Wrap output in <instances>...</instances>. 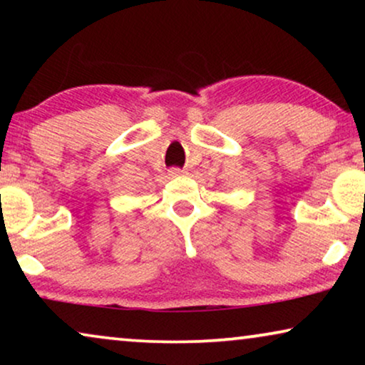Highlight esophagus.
I'll use <instances>...</instances> for the list:
<instances>
[{"mask_svg": "<svg viewBox=\"0 0 365 365\" xmlns=\"http://www.w3.org/2000/svg\"><path fill=\"white\" fill-rule=\"evenodd\" d=\"M181 174H186V171H184V169H181V168H171V169H169V176L176 178V176H181Z\"/></svg>", "mask_w": 365, "mask_h": 365, "instance_id": "34e87169", "label": "esophagus"}]
</instances>
